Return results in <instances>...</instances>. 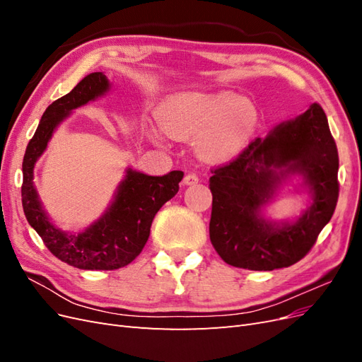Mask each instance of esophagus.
<instances>
[{"mask_svg":"<svg viewBox=\"0 0 362 362\" xmlns=\"http://www.w3.org/2000/svg\"><path fill=\"white\" fill-rule=\"evenodd\" d=\"M182 182H184V185H194V184L199 182V177L196 173H187L184 177Z\"/></svg>","mask_w":362,"mask_h":362,"instance_id":"obj_1","label":"esophagus"}]
</instances>
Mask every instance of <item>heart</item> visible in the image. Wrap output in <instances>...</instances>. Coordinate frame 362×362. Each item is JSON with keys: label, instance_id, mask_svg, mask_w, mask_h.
I'll use <instances>...</instances> for the list:
<instances>
[{"label": "heart", "instance_id": "b5f03b06", "mask_svg": "<svg viewBox=\"0 0 362 362\" xmlns=\"http://www.w3.org/2000/svg\"><path fill=\"white\" fill-rule=\"evenodd\" d=\"M158 125L148 136L163 144L194 139L199 160L217 164L231 160L245 148L258 124L257 108L229 92H180L168 96L157 108Z\"/></svg>", "mask_w": 362, "mask_h": 362}]
</instances>
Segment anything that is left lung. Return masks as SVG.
<instances>
[{
	"mask_svg": "<svg viewBox=\"0 0 362 362\" xmlns=\"http://www.w3.org/2000/svg\"><path fill=\"white\" fill-rule=\"evenodd\" d=\"M210 240L229 266L249 270L288 267L302 259L331 221L338 201V151L320 104L257 137L238 157L211 169ZM300 174L310 206L294 223L260 214L281 182Z\"/></svg>",
	"mask_w": 362,
	"mask_h": 362,
	"instance_id": "obj_1",
	"label": "left lung"
}]
</instances>
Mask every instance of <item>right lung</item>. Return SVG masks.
<instances>
[{
  "label": "right lung",
  "instance_id": "right-lung-1",
  "mask_svg": "<svg viewBox=\"0 0 362 362\" xmlns=\"http://www.w3.org/2000/svg\"><path fill=\"white\" fill-rule=\"evenodd\" d=\"M108 89L110 83L107 76L103 72H93L84 76L68 95L54 101L28 141L23 161L21 193L28 223L54 257L83 270H116L128 266L145 247L157 211L178 193L180 181L184 177L181 170L151 177L128 168L110 206L83 233H64L49 221L33 182L35 164L63 119L75 108L103 96Z\"/></svg>",
  "mask_w": 362,
  "mask_h": 362
}]
</instances>
